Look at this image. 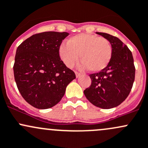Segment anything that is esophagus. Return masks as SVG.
I'll list each match as a JSON object with an SVG mask.
<instances>
[{
    "label": "esophagus",
    "mask_w": 148,
    "mask_h": 148,
    "mask_svg": "<svg viewBox=\"0 0 148 148\" xmlns=\"http://www.w3.org/2000/svg\"><path fill=\"white\" fill-rule=\"evenodd\" d=\"M75 75H76V77H79V76L80 75V73H79V72H77V71H75Z\"/></svg>",
    "instance_id": "34e87169"
}]
</instances>
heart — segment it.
<instances>
[{
  "instance_id": "1",
  "label": "heart",
  "mask_w": 148,
  "mask_h": 148,
  "mask_svg": "<svg viewBox=\"0 0 148 148\" xmlns=\"http://www.w3.org/2000/svg\"><path fill=\"white\" fill-rule=\"evenodd\" d=\"M112 54V45L108 39L88 33L72 36L59 48V56L66 66H73L80 55L82 67L88 68L92 72L106 68Z\"/></svg>"
}]
</instances>
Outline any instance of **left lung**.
Returning <instances> with one entry per match:
<instances>
[{
    "label": "left lung",
    "instance_id": "1",
    "mask_svg": "<svg viewBox=\"0 0 148 148\" xmlns=\"http://www.w3.org/2000/svg\"><path fill=\"white\" fill-rule=\"evenodd\" d=\"M97 34L110 41L112 58L106 68L89 75L91 85L84 94L95 106L110 109L119 106L129 95L135 80V67L130 50L119 38L106 33Z\"/></svg>",
    "mask_w": 148,
    "mask_h": 148
}]
</instances>
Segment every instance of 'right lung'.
Here are the masks:
<instances>
[{"mask_svg":"<svg viewBox=\"0 0 148 148\" xmlns=\"http://www.w3.org/2000/svg\"><path fill=\"white\" fill-rule=\"evenodd\" d=\"M66 32H42L24 40L16 50L13 65L18 89L25 101L38 109H48L60 101L75 74L59 56Z\"/></svg>","mask_w":148,"mask_h":148,"instance_id":"right-lung-1","label":"right lung"}]
</instances>
